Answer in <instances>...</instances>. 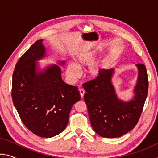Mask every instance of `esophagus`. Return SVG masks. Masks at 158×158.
<instances>
[{"label": "esophagus", "mask_w": 158, "mask_h": 158, "mask_svg": "<svg viewBox=\"0 0 158 158\" xmlns=\"http://www.w3.org/2000/svg\"><path fill=\"white\" fill-rule=\"evenodd\" d=\"M79 93H80V95H81V98H83L84 95V93L85 91L84 89H79Z\"/></svg>", "instance_id": "obj_1"}]
</instances>
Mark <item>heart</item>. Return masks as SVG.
Listing matches in <instances>:
<instances>
[{
    "instance_id": "1",
    "label": "heart",
    "mask_w": 158,
    "mask_h": 158,
    "mask_svg": "<svg viewBox=\"0 0 158 158\" xmlns=\"http://www.w3.org/2000/svg\"><path fill=\"white\" fill-rule=\"evenodd\" d=\"M95 53L90 52L81 53L77 55L75 58V64L70 63L66 66V73L69 79L74 81L80 77L79 69L84 68L85 66L92 65L95 60ZM100 65L99 64H94L89 69V75L91 78H96L100 74Z\"/></svg>"
}]
</instances>
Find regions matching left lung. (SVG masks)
<instances>
[{
    "mask_svg": "<svg viewBox=\"0 0 158 158\" xmlns=\"http://www.w3.org/2000/svg\"><path fill=\"white\" fill-rule=\"evenodd\" d=\"M138 79L132 99L118 98L112 84L114 69H101L95 79L83 85L85 90L90 124L95 132L105 138H116L132 130L139 119L148 94V81L145 65L137 64Z\"/></svg>",
    "mask_w": 158,
    "mask_h": 158,
    "instance_id": "obj_1",
    "label": "left lung"
}]
</instances>
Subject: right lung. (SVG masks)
<instances>
[{"instance_id": "right-lung-1", "label": "right lung", "mask_w": 158, "mask_h": 158, "mask_svg": "<svg viewBox=\"0 0 158 158\" xmlns=\"http://www.w3.org/2000/svg\"><path fill=\"white\" fill-rule=\"evenodd\" d=\"M42 42H35L16 64L12 98L25 126L39 137L50 138L65 129L72 106L81 97L78 88L63 81L58 65L37 68V61L46 56Z\"/></svg>"}]
</instances>
